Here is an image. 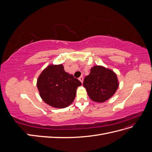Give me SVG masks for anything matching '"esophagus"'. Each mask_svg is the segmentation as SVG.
Returning <instances> with one entry per match:
<instances>
[{
	"instance_id": "esophagus-1",
	"label": "esophagus",
	"mask_w": 152,
	"mask_h": 152,
	"mask_svg": "<svg viewBox=\"0 0 152 152\" xmlns=\"http://www.w3.org/2000/svg\"><path fill=\"white\" fill-rule=\"evenodd\" d=\"M79 80L82 82H82H83V80H84V77H82V76L80 77L79 78Z\"/></svg>"
}]
</instances>
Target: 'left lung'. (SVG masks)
<instances>
[{"instance_id": "1", "label": "left lung", "mask_w": 152, "mask_h": 152, "mask_svg": "<svg viewBox=\"0 0 152 152\" xmlns=\"http://www.w3.org/2000/svg\"><path fill=\"white\" fill-rule=\"evenodd\" d=\"M83 86L92 100L103 103L115 94L118 82L112 70L102 66H94L91 69L89 75L84 78Z\"/></svg>"}]
</instances>
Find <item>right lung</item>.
I'll list each match as a JSON object with an SVG mask.
<instances>
[{"instance_id": "right-lung-1", "label": "right lung", "mask_w": 152, "mask_h": 152, "mask_svg": "<svg viewBox=\"0 0 152 152\" xmlns=\"http://www.w3.org/2000/svg\"><path fill=\"white\" fill-rule=\"evenodd\" d=\"M81 85L79 80L65 71L62 65L48 66L37 83L44 102L58 108L66 107L73 102L77 87Z\"/></svg>"}]
</instances>
